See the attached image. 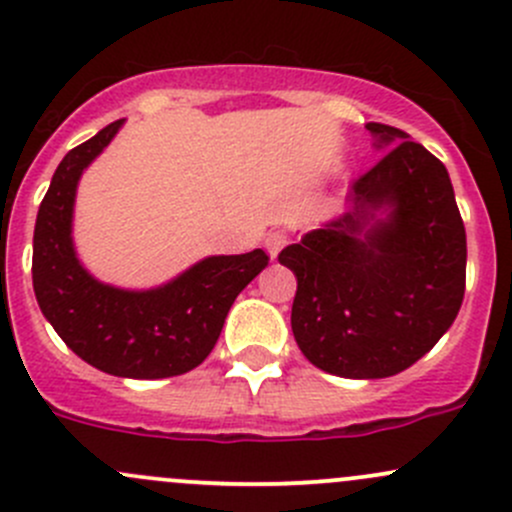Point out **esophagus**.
Returning <instances> with one entry per match:
<instances>
[{
  "mask_svg": "<svg viewBox=\"0 0 512 512\" xmlns=\"http://www.w3.org/2000/svg\"><path fill=\"white\" fill-rule=\"evenodd\" d=\"M263 246H266V254L271 256V261H276L278 254H281V249L286 246V234H281V231H273V234L266 236Z\"/></svg>",
  "mask_w": 512,
  "mask_h": 512,
  "instance_id": "34e87169",
  "label": "esophagus"
}]
</instances>
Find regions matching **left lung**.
<instances>
[{"mask_svg":"<svg viewBox=\"0 0 512 512\" xmlns=\"http://www.w3.org/2000/svg\"><path fill=\"white\" fill-rule=\"evenodd\" d=\"M382 160L350 209L278 261L298 281L291 328L318 370L382 379L426 355L466 291V229L446 167L404 130L367 123Z\"/></svg>","mask_w":512,"mask_h":512,"instance_id":"left-lung-1","label":"left lung"}]
</instances>
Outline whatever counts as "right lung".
I'll return each instance as SVG.
<instances>
[{
	"label": "right lung",
	"instance_id": "add662e5",
	"mask_svg": "<svg viewBox=\"0 0 512 512\" xmlns=\"http://www.w3.org/2000/svg\"><path fill=\"white\" fill-rule=\"evenodd\" d=\"M125 120L73 147L51 177L34 226L36 303L59 337L100 372L165 379L194 370L217 345L236 295L268 266L261 249L207 256L155 288L98 281L73 244V209L83 172L113 142Z\"/></svg>",
	"mask_w": 512,
	"mask_h": 512
}]
</instances>
